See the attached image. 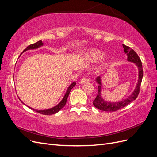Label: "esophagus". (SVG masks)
I'll return each mask as SVG.
<instances>
[{
  "label": "esophagus",
  "instance_id": "1",
  "mask_svg": "<svg viewBox=\"0 0 157 157\" xmlns=\"http://www.w3.org/2000/svg\"><path fill=\"white\" fill-rule=\"evenodd\" d=\"M89 82V79L86 77H84L82 79H81L80 80V84H85V83H87Z\"/></svg>",
  "mask_w": 157,
  "mask_h": 157
}]
</instances>
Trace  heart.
<instances>
[{
  "label": "heart",
  "instance_id": "obj_1",
  "mask_svg": "<svg viewBox=\"0 0 157 157\" xmlns=\"http://www.w3.org/2000/svg\"><path fill=\"white\" fill-rule=\"evenodd\" d=\"M103 54L98 50H91L86 54V58L93 62H97V61L101 60L103 58Z\"/></svg>",
  "mask_w": 157,
  "mask_h": 157
}]
</instances>
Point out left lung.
Wrapping results in <instances>:
<instances>
[{
	"label": "left lung",
	"instance_id": "left-lung-1",
	"mask_svg": "<svg viewBox=\"0 0 157 157\" xmlns=\"http://www.w3.org/2000/svg\"><path fill=\"white\" fill-rule=\"evenodd\" d=\"M123 48L125 54H126L128 58L127 60L130 62L134 63L137 66V69H138V80L136 86V88L134 91L131 94L130 96H128L126 99H124L118 102H108L105 100H104L101 96V78L100 76H99L96 79V82L99 84L98 87V93L96 99L93 101V104L94 107H96L99 110L104 111H115L118 110V109L124 107L127 105H128L130 102L135 100L137 98V96L140 93V88L141 86V83L142 81V78H143V68H142V63L140 57L136 54V52L131 49V48L128 47L124 44H122Z\"/></svg>",
	"mask_w": 157,
	"mask_h": 157
}]
</instances>
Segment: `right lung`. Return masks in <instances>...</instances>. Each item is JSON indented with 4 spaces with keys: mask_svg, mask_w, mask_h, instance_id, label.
<instances>
[{
    "mask_svg": "<svg viewBox=\"0 0 157 157\" xmlns=\"http://www.w3.org/2000/svg\"><path fill=\"white\" fill-rule=\"evenodd\" d=\"M43 46V42H42V40H39L36 42V43H34V44H32L29 46H28L27 48L23 51L22 53H23V52L27 51V50H34V49H36L38 48H39V47ZM21 53V54H22ZM76 85V82H73V83H71V84L69 85V86L68 87L67 91H66V93L65 94V96L63 97V98L62 99V100H61L60 101V103H59L58 105H56L55 107H52V108H50V109H45V110H37V109H33L30 107H28L29 108L31 109L32 110L35 111L37 113H40V114H42V115H53V114H55L56 113H58L59 111H60L61 109H62L66 104V102H67V99L69 96V93L71 92V89H72ZM22 102V101H21ZM23 103V102H22Z\"/></svg>",
    "mask_w": 157,
    "mask_h": 157,
    "instance_id": "add662e5",
    "label": "right lung"
}]
</instances>
